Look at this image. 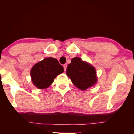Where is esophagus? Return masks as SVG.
I'll use <instances>...</instances> for the list:
<instances>
[{
	"instance_id": "obj_1",
	"label": "esophagus",
	"mask_w": 134,
	"mask_h": 134,
	"mask_svg": "<svg viewBox=\"0 0 134 134\" xmlns=\"http://www.w3.org/2000/svg\"><path fill=\"white\" fill-rule=\"evenodd\" d=\"M67 66V64H64V65H63V67H64V71H66Z\"/></svg>"
}]
</instances>
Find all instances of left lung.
<instances>
[{
	"label": "left lung",
	"instance_id": "left-lung-1",
	"mask_svg": "<svg viewBox=\"0 0 134 134\" xmlns=\"http://www.w3.org/2000/svg\"><path fill=\"white\" fill-rule=\"evenodd\" d=\"M67 76L78 89L86 90L97 82L95 68L80 58L74 57L67 67Z\"/></svg>",
	"mask_w": 134,
	"mask_h": 134
}]
</instances>
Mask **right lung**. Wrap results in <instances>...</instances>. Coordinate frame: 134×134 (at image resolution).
I'll use <instances>...</instances> for the list:
<instances>
[{
  "label": "right lung",
  "mask_w": 134,
  "mask_h": 134,
  "mask_svg": "<svg viewBox=\"0 0 134 134\" xmlns=\"http://www.w3.org/2000/svg\"><path fill=\"white\" fill-rule=\"evenodd\" d=\"M64 72V68L55 58L49 57L35 64L31 69L32 81L38 89H44L53 83L58 74Z\"/></svg>",
  "instance_id": "add662e5"
}]
</instances>
